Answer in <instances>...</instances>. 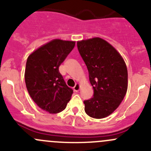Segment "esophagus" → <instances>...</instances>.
I'll list each match as a JSON object with an SVG mask.
<instances>
[{"label": "esophagus", "instance_id": "1", "mask_svg": "<svg viewBox=\"0 0 151 151\" xmlns=\"http://www.w3.org/2000/svg\"><path fill=\"white\" fill-rule=\"evenodd\" d=\"M80 90V85L79 84V83H77V84L75 85V86L74 87V91H75V92H79Z\"/></svg>", "mask_w": 151, "mask_h": 151}]
</instances>
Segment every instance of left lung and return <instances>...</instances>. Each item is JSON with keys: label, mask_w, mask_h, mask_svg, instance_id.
Masks as SVG:
<instances>
[{"label": "left lung", "mask_w": 151, "mask_h": 151, "mask_svg": "<svg viewBox=\"0 0 151 151\" xmlns=\"http://www.w3.org/2000/svg\"><path fill=\"white\" fill-rule=\"evenodd\" d=\"M77 45L94 92L84 101L85 111L91 118H106L119 106L127 91L126 63L118 50L101 38L78 41Z\"/></svg>", "instance_id": "left-lung-1"}]
</instances>
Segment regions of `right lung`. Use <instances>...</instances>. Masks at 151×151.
<instances>
[{"instance_id":"right-lung-1","label":"right lung","mask_w":151,"mask_h":151,"mask_svg":"<svg viewBox=\"0 0 151 151\" xmlns=\"http://www.w3.org/2000/svg\"><path fill=\"white\" fill-rule=\"evenodd\" d=\"M74 46V41L53 39L34 50L27 59V90L33 101L50 114L63 111L71 99L73 90L67 86L58 68Z\"/></svg>"}]
</instances>
